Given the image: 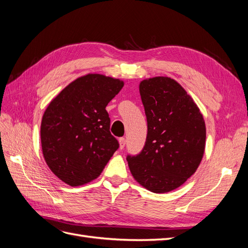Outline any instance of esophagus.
I'll return each instance as SVG.
<instances>
[{"label": "esophagus", "instance_id": "34e87169", "mask_svg": "<svg viewBox=\"0 0 248 248\" xmlns=\"http://www.w3.org/2000/svg\"><path fill=\"white\" fill-rule=\"evenodd\" d=\"M119 144H120V149L123 150L124 147H125V144H126V140L124 138L119 139Z\"/></svg>", "mask_w": 248, "mask_h": 248}]
</instances>
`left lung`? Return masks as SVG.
I'll return each instance as SVG.
<instances>
[{"label": "left lung", "mask_w": 248, "mask_h": 248, "mask_svg": "<svg viewBox=\"0 0 248 248\" xmlns=\"http://www.w3.org/2000/svg\"><path fill=\"white\" fill-rule=\"evenodd\" d=\"M148 134L142 151L127 156L140 185L163 194L192 176L203 158L206 128L199 108L175 80L155 77L140 84Z\"/></svg>", "instance_id": "8db88e82"}]
</instances>
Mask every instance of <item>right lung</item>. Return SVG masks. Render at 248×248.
Returning a JSON list of instances; mask_svg holds the SVG:
<instances>
[{
	"label": "right lung",
	"mask_w": 248,
	"mask_h": 248,
	"mask_svg": "<svg viewBox=\"0 0 248 248\" xmlns=\"http://www.w3.org/2000/svg\"><path fill=\"white\" fill-rule=\"evenodd\" d=\"M124 82L99 74L80 77L47 107L41 123L43 156L59 179L78 186L95 179L119 148L106 109Z\"/></svg>",
	"instance_id": "1"
}]
</instances>
